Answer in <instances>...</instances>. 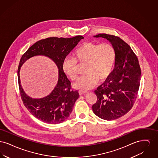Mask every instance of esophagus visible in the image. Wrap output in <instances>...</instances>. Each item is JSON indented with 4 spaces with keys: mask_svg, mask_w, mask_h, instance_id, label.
Wrapping results in <instances>:
<instances>
[{
    "mask_svg": "<svg viewBox=\"0 0 158 158\" xmlns=\"http://www.w3.org/2000/svg\"><path fill=\"white\" fill-rule=\"evenodd\" d=\"M87 91H84V90H79V95H83L85 94H86Z\"/></svg>",
    "mask_w": 158,
    "mask_h": 158,
    "instance_id": "34e87169",
    "label": "esophagus"
}]
</instances>
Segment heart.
Here are the masks:
<instances>
[{
  "label": "heart",
  "mask_w": 158,
  "mask_h": 158,
  "mask_svg": "<svg viewBox=\"0 0 158 158\" xmlns=\"http://www.w3.org/2000/svg\"><path fill=\"white\" fill-rule=\"evenodd\" d=\"M75 58L68 56L63 61L64 73L72 80L77 76V61L85 64L84 73L74 83V87L81 90L92 88L98 80L102 82L112 73L116 59L115 48L110 43L98 44L86 42L79 47L74 53Z\"/></svg>",
  "instance_id": "heart-1"
}]
</instances>
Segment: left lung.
Masks as SVG:
<instances>
[{
    "mask_svg": "<svg viewBox=\"0 0 158 158\" xmlns=\"http://www.w3.org/2000/svg\"><path fill=\"white\" fill-rule=\"evenodd\" d=\"M94 37L109 41L115 48L116 59L111 74L95 90L97 101L92 105V110L103 120H115L127 114L135 104L140 86V67L130 45L120 38L106 34Z\"/></svg>",
    "mask_w": 158,
    "mask_h": 158,
    "instance_id": "8db88e82",
    "label": "left lung"
}]
</instances>
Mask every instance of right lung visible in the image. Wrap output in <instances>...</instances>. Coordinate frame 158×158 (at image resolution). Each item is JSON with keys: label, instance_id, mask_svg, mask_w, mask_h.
<instances>
[{"label": "right lung", "instance_id": "obj_1", "mask_svg": "<svg viewBox=\"0 0 158 158\" xmlns=\"http://www.w3.org/2000/svg\"><path fill=\"white\" fill-rule=\"evenodd\" d=\"M83 38L81 35L69 38H47L35 43L23 54L18 69L20 94L25 107L38 120L52 124H59L66 120L72 113L79 94L77 90L71 89V83L63 70L62 64L66 57ZM37 55L50 58L59 69L57 85L49 95L41 98L29 97L23 89L20 81L19 72L23 64Z\"/></svg>", "mask_w": 158, "mask_h": 158}]
</instances>
